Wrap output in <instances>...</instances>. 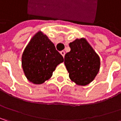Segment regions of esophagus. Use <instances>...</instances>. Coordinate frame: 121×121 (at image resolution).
Wrapping results in <instances>:
<instances>
[{
    "label": "esophagus",
    "mask_w": 121,
    "mask_h": 121,
    "mask_svg": "<svg viewBox=\"0 0 121 121\" xmlns=\"http://www.w3.org/2000/svg\"><path fill=\"white\" fill-rule=\"evenodd\" d=\"M60 53L61 55H62L63 57H64V55H65V51H60Z\"/></svg>",
    "instance_id": "1"
}]
</instances>
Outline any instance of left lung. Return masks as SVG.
<instances>
[{
    "instance_id": "left-lung-1",
    "label": "left lung",
    "mask_w": 121,
    "mask_h": 121,
    "mask_svg": "<svg viewBox=\"0 0 121 121\" xmlns=\"http://www.w3.org/2000/svg\"><path fill=\"white\" fill-rule=\"evenodd\" d=\"M70 51L64 56V64L69 77L78 85H87L97 74L100 60L85 39L70 43Z\"/></svg>"
}]
</instances>
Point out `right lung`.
I'll list each match as a JSON object with an SVG mask.
<instances>
[{
	"mask_svg": "<svg viewBox=\"0 0 121 121\" xmlns=\"http://www.w3.org/2000/svg\"><path fill=\"white\" fill-rule=\"evenodd\" d=\"M22 60L28 81L42 84L51 77L57 66L64 61V57L48 37L39 32L26 47Z\"/></svg>",
	"mask_w": 121,
	"mask_h": 121,
	"instance_id": "add662e5",
	"label": "right lung"
}]
</instances>
